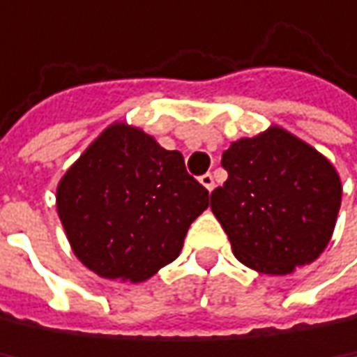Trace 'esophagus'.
<instances>
[{
	"label": "esophagus",
	"mask_w": 357,
	"mask_h": 357,
	"mask_svg": "<svg viewBox=\"0 0 357 357\" xmlns=\"http://www.w3.org/2000/svg\"><path fill=\"white\" fill-rule=\"evenodd\" d=\"M199 183H202L208 191H212V189H214V176H212L210 172H206L204 176H199Z\"/></svg>",
	"instance_id": "1"
}]
</instances>
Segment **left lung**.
<instances>
[{"mask_svg": "<svg viewBox=\"0 0 357 357\" xmlns=\"http://www.w3.org/2000/svg\"><path fill=\"white\" fill-rule=\"evenodd\" d=\"M229 178L210 208L235 258L264 274H289L328 245L341 208V178L312 145L280 126L233 141Z\"/></svg>", "mask_w": 357, "mask_h": 357, "instance_id": "left-lung-1", "label": "left lung"}]
</instances>
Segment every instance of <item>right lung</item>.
<instances>
[{
  "mask_svg": "<svg viewBox=\"0 0 357 357\" xmlns=\"http://www.w3.org/2000/svg\"><path fill=\"white\" fill-rule=\"evenodd\" d=\"M58 216L75 256L101 278L141 282L178 258L208 189L137 126L109 124L66 170Z\"/></svg>",
  "mask_w": 357,
  "mask_h": 357,
  "instance_id": "obj_1",
  "label": "right lung"
}]
</instances>
